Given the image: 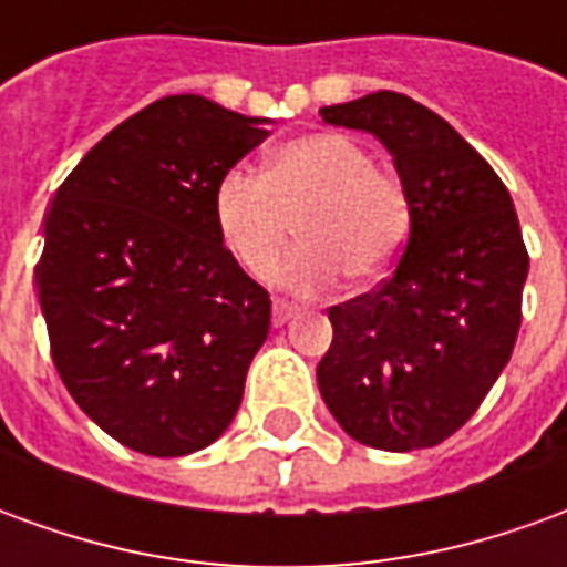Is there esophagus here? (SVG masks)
Segmentation results:
<instances>
[{"label":"esophagus","instance_id":"34e87169","mask_svg":"<svg viewBox=\"0 0 567 567\" xmlns=\"http://www.w3.org/2000/svg\"><path fill=\"white\" fill-rule=\"evenodd\" d=\"M295 316H297V303L282 300V297H276V300H272V324H276V328H282L285 321H291Z\"/></svg>","mask_w":567,"mask_h":567}]
</instances>
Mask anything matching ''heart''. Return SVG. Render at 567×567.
I'll return each mask as SVG.
<instances>
[{"label": "heart", "mask_w": 567, "mask_h": 567, "mask_svg": "<svg viewBox=\"0 0 567 567\" xmlns=\"http://www.w3.org/2000/svg\"><path fill=\"white\" fill-rule=\"evenodd\" d=\"M218 236L248 276H267L288 239L300 246L279 279L297 291H321L346 272L373 282L401 258L413 206L401 175L377 166L343 133H309L272 151L264 175L234 166L212 194Z\"/></svg>", "instance_id": "1"}]
</instances>
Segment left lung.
<instances>
[{"instance_id":"obj_1","label":"left lung","mask_w":567,"mask_h":567,"mask_svg":"<svg viewBox=\"0 0 567 567\" xmlns=\"http://www.w3.org/2000/svg\"><path fill=\"white\" fill-rule=\"evenodd\" d=\"M392 151L413 224L389 279L328 309L333 343L319 392L349 437L373 450L437 446L474 416L523 321L528 276L519 218L495 169L404 93L319 112Z\"/></svg>"}]
</instances>
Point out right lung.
Masks as SVG:
<instances>
[{
    "instance_id": "right-lung-1",
    "label": "right lung",
    "mask_w": 567,
    "mask_h": 567,
    "mask_svg": "<svg viewBox=\"0 0 567 567\" xmlns=\"http://www.w3.org/2000/svg\"><path fill=\"white\" fill-rule=\"evenodd\" d=\"M194 93L117 124L66 175L35 264L51 358L109 437L175 458L224 434L270 295L212 218L227 169L270 133Z\"/></svg>"
}]
</instances>
